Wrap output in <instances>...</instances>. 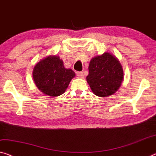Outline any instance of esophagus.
<instances>
[{"mask_svg": "<svg viewBox=\"0 0 156 156\" xmlns=\"http://www.w3.org/2000/svg\"><path fill=\"white\" fill-rule=\"evenodd\" d=\"M77 76H78V78H84V73H83V72H78L77 73Z\"/></svg>", "mask_w": 156, "mask_h": 156, "instance_id": "esophagus-1", "label": "esophagus"}]
</instances>
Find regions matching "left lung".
I'll return each mask as SVG.
<instances>
[{"instance_id":"obj_1","label":"left lung","mask_w":156,"mask_h":156,"mask_svg":"<svg viewBox=\"0 0 156 156\" xmlns=\"http://www.w3.org/2000/svg\"><path fill=\"white\" fill-rule=\"evenodd\" d=\"M87 82L91 91L99 97H108L119 89L123 80L120 62L109 52L91 58Z\"/></svg>"}]
</instances>
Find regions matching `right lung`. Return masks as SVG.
<instances>
[{"label":"right lung","instance_id":"right-lung-1","mask_svg":"<svg viewBox=\"0 0 156 156\" xmlns=\"http://www.w3.org/2000/svg\"><path fill=\"white\" fill-rule=\"evenodd\" d=\"M76 73L66 69L58 55H51L41 59L33 69L34 84L45 95L58 96L65 93Z\"/></svg>","mask_w":156,"mask_h":156}]
</instances>
